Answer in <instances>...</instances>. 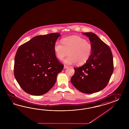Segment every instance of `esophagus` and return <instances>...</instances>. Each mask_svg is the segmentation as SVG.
Instances as JSON below:
<instances>
[{
  "label": "esophagus",
  "mask_w": 129,
  "mask_h": 129,
  "mask_svg": "<svg viewBox=\"0 0 129 129\" xmlns=\"http://www.w3.org/2000/svg\"><path fill=\"white\" fill-rule=\"evenodd\" d=\"M69 67L68 66H67L66 65H64V69H67V68H69Z\"/></svg>",
  "instance_id": "esophagus-1"
}]
</instances>
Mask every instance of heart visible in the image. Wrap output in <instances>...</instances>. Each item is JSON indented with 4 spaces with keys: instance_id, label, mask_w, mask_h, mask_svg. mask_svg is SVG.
Listing matches in <instances>:
<instances>
[{
    "instance_id": "1",
    "label": "heart",
    "mask_w": 129,
    "mask_h": 129,
    "mask_svg": "<svg viewBox=\"0 0 129 129\" xmlns=\"http://www.w3.org/2000/svg\"><path fill=\"white\" fill-rule=\"evenodd\" d=\"M56 57L62 60L69 53L70 55L64 62L68 64L77 63L82 65L90 58L93 50V46L85 38L78 36H72L63 38L62 43L56 41L53 46Z\"/></svg>"
}]
</instances>
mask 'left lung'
Here are the masks:
<instances>
[{
    "label": "left lung",
    "instance_id": "left-lung-1",
    "mask_svg": "<svg viewBox=\"0 0 129 129\" xmlns=\"http://www.w3.org/2000/svg\"><path fill=\"white\" fill-rule=\"evenodd\" d=\"M93 46L90 58L82 66L75 68L71 82L78 91L93 93L108 85L114 70L113 55L110 47L95 34L85 32Z\"/></svg>",
    "mask_w": 129,
    "mask_h": 129
}]
</instances>
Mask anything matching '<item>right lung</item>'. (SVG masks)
Returning <instances> with one entry per match:
<instances>
[{
  "mask_svg": "<svg viewBox=\"0 0 129 129\" xmlns=\"http://www.w3.org/2000/svg\"><path fill=\"white\" fill-rule=\"evenodd\" d=\"M59 33L37 36L19 46L16 53L14 75L28 94H45L53 87L64 65L57 58L53 46Z\"/></svg>",
  "mask_w": 129,
  "mask_h": 129,
  "instance_id": "1",
  "label": "right lung"
}]
</instances>
